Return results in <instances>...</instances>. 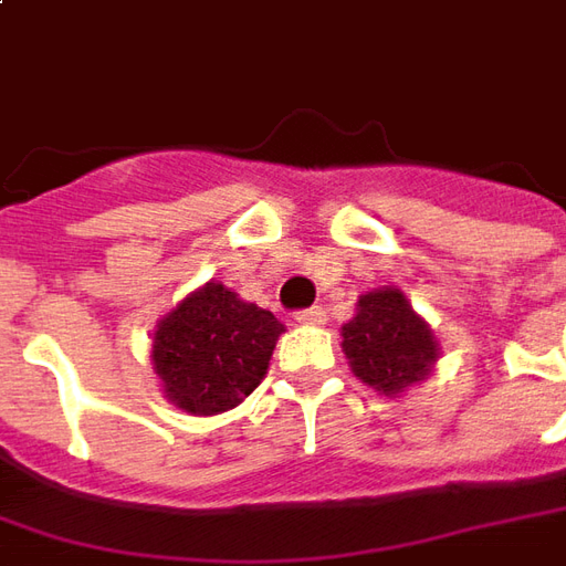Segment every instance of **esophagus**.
<instances>
[{
    "instance_id": "obj_1",
    "label": "esophagus",
    "mask_w": 566,
    "mask_h": 566,
    "mask_svg": "<svg viewBox=\"0 0 566 566\" xmlns=\"http://www.w3.org/2000/svg\"><path fill=\"white\" fill-rule=\"evenodd\" d=\"M300 324H324V310L322 306H310V310H300L294 315Z\"/></svg>"
}]
</instances>
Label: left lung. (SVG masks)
<instances>
[{
    "mask_svg": "<svg viewBox=\"0 0 566 566\" xmlns=\"http://www.w3.org/2000/svg\"><path fill=\"white\" fill-rule=\"evenodd\" d=\"M343 352L355 377L377 392L398 395L429 374L438 343L405 294L382 287L361 296L355 318L343 324Z\"/></svg>",
    "mask_w": 566,
    "mask_h": 566,
    "instance_id": "8db88e82",
    "label": "left lung"
}]
</instances>
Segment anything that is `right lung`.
<instances>
[{
	"label": "right lung",
	"mask_w": 566,
	"mask_h": 566,
	"mask_svg": "<svg viewBox=\"0 0 566 566\" xmlns=\"http://www.w3.org/2000/svg\"><path fill=\"white\" fill-rule=\"evenodd\" d=\"M282 324L223 284H205L161 318L153 365L174 405L196 417L242 405L270 367Z\"/></svg>",
	"instance_id": "1"
}]
</instances>
